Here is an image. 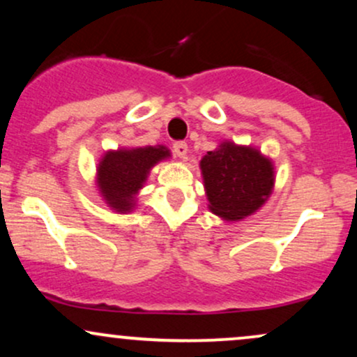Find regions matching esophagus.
I'll return each instance as SVG.
<instances>
[{"instance_id": "esophagus-1", "label": "esophagus", "mask_w": 357, "mask_h": 357, "mask_svg": "<svg viewBox=\"0 0 357 357\" xmlns=\"http://www.w3.org/2000/svg\"><path fill=\"white\" fill-rule=\"evenodd\" d=\"M174 154L178 155V158L186 159L188 158V144H186V142H176V144H174Z\"/></svg>"}]
</instances>
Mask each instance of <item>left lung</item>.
Returning a JSON list of instances; mask_svg holds the SVG:
<instances>
[{"instance_id":"left-lung-1","label":"left lung","mask_w":357,"mask_h":357,"mask_svg":"<svg viewBox=\"0 0 357 357\" xmlns=\"http://www.w3.org/2000/svg\"><path fill=\"white\" fill-rule=\"evenodd\" d=\"M208 208L225 221H241L268 202L275 186L273 161L253 146L223 141L199 161Z\"/></svg>"}]
</instances>
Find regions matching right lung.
I'll return each mask as SVG.
<instances>
[{
	"instance_id": "obj_1",
	"label": "right lung",
	"mask_w": 357,
	"mask_h": 357,
	"mask_svg": "<svg viewBox=\"0 0 357 357\" xmlns=\"http://www.w3.org/2000/svg\"><path fill=\"white\" fill-rule=\"evenodd\" d=\"M171 158L166 146L119 147L105 151L96 171V184L105 204L121 215L134 211L151 169Z\"/></svg>"
}]
</instances>
